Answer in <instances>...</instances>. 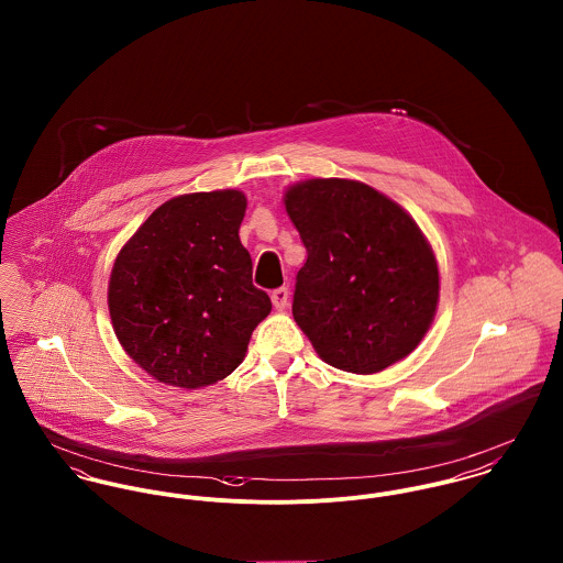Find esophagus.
Listing matches in <instances>:
<instances>
[{
    "label": "esophagus",
    "mask_w": 563,
    "mask_h": 563,
    "mask_svg": "<svg viewBox=\"0 0 563 563\" xmlns=\"http://www.w3.org/2000/svg\"><path fill=\"white\" fill-rule=\"evenodd\" d=\"M271 301H273L275 310H284V308L288 306V288H277V290H273Z\"/></svg>",
    "instance_id": "obj_1"
}]
</instances>
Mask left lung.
Segmentation results:
<instances>
[{
    "label": "left lung",
    "mask_w": 563,
    "mask_h": 563,
    "mask_svg": "<svg viewBox=\"0 0 563 563\" xmlns=\"http://www.w3.org/2000/svg\"><path fill=\"white\" fill-rule=\"evenodd\" d=\"M308 249L292 317L322 362L373 375L407 357L440 299L438 260L397 201L357 179L314 177L284 192Z\"/></svg>",
    "instance_id": "1"
}]
</instances>
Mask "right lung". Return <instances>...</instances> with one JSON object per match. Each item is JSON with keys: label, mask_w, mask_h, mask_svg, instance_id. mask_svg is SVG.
<instances>
[{"label": "right lung", "mask_w": 563, "mask_h": 563, "mask_svg": "<svg viewBox=\"0 0 563 563\" xmlns=\"http://www.w3.org/2000/svg\"><path fill=\"white\" fill-rule=\"evenodd\" d=\"M236 188L164 201L112 264L108 310L123 351L156 382L197 390L232 375L271 299L251 282Z\"/></svg>", "instance_id": "add662e5"}]
</instances>
